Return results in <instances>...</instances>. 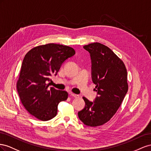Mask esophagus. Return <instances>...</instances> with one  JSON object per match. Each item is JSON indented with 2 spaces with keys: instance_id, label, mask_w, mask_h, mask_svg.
I'll return each mask as SVG.
<instances>
[{
  "instance_id": "34e87169",
  "label": "esophagus",
  "mask_w": 151,
  "mask_h": 151,
  "mask_svg": "<svg viewBox=\"0 0 151 151\" xmlns=\"http://www.w3.org/2000/svg\"><path fill=\"white\" fill-rule=\"evenodd\" d=\"M70 96H72V97H75V98H77V97H79L78 95L75 94V93H70Z\"/></svg>"
}]
</instances>
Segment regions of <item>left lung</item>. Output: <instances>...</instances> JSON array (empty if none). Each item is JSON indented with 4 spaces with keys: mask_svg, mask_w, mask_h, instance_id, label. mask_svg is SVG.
Returning <instances> with one entry per match:
<instances>
[{
    "mask_svg": "<svg viewBox=\"0 0 151 151\" xmlns=\"http://www.w3.org/2000/svg\"><path fill=\"white\" fill-rule=\"evenodd\" d=\"M83 48L90 53L97 96L93 102L83 97L85 106L78 115L85 125L98 127L110 120L123 102L128 92L127 71L123 62L107 46L96 42Z\"/></svg>",
    "mask_w": 151,
    "mask_h": 151,
    "instance_id": "left-lung-1",
    "label": "left lung"
}]
</instances>
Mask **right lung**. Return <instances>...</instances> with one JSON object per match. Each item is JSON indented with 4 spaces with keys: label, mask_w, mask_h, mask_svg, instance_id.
Listing matches in <instances>:
<instances>
[{
    "label": "right lung",
    "mask_w": 151,
    "mask_h": 151,
    "mask_svg": "<svg viewBox=\"0 0 151 151\" xmlns=\"http://www.w3.org/2000/svg\"><path fill=\"white\" fill-rule=\"evenodd\" d=\"M75 54L73 48L48 44L30 50L21 68L17 90L20 100L29 114L42 121H48L58 113V106L66 101L64 90L49 88L50 77L55 76L63 63Z\"/></svg>",
    "instance_id": "1"
}]
</instances>
